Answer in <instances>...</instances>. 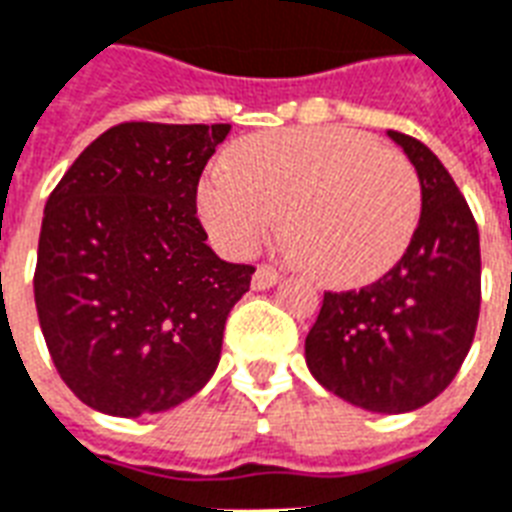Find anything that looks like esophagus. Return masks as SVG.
Listing matches in <instances>:
<instances>
[{"label": "esophagus", "mask_w": 512, "mask_h": 512, "mask_svg": "<svg viewBox=\"0 0 512 512\" xmlns=\"http://www.w3.org/2000/svg\"><path fill=\"white\" fill-rule=\"evenodd\" d=\"M280 283V275H277L275 269L269 267H259L256 272H253V291H267V288H275V285Z\"/></svg>", "instance_id": "34e87169"}]
</instances>
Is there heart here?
Here are the masks:
<instances>
[{
  "label": "heart",
  "instance_id": "1",
  "mask_svg": "<svg viewBox=\"0 0 512 512\" xmlns=\"http://www.w3.org/2000/svg\"><path fill=\"white\" fill-rule=\"evenodd\" d=\"M285 251L323 283L382 280L417 235L422 189L414 168L347 128H291L243 138L197 184V213L213 245L245 259L283 219Z\"/></svg>",
  "mask_w": 512,
  "mask_h": 512
}]
</instances>
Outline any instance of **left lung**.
I'll list each match as a JSON object with an SVG mask.
<instances>
[{
  "instance_id": "left-lung-1",
  "label": "left lung",
  "mask_w": 512,
  "mask_h": 512,
  "mask_svg": "<svg viewBox=\"0 0 512 512\" xmlns=\"http://www.w3.org/2000/svg\"><path fill=\"white\" fill-rule=\"evenodd\" d=\"M422 186L417 235L360 291L323 296L304 355L328 392L374 414L435 400L470 352L481 310V240L465 197L422 141L387 130Z\"/></svg>"
}]
</instances>
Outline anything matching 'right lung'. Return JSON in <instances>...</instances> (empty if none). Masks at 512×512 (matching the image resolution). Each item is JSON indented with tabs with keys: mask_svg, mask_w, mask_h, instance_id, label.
I'll return each instance as SVG.
<instances>
[{
	"mask_svg": "<svg viewBox=\"0 0 512 512\" xmlns=\"http://www.w3.org/2000/svg\"><path fill=\"white\" fill-rule=\"evenodd\" d=\"M232 125L125 122L79 154L45 205L34 301L58 374L109 417L200 392L253 267L219 259L197 184Z\"/></svg>",
	"mask_w": 512,
	"mask_h": 512,
	"instance_id": "obj_1",
	"label": "right lung"
}]
</instances>
